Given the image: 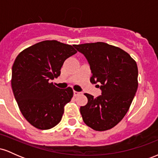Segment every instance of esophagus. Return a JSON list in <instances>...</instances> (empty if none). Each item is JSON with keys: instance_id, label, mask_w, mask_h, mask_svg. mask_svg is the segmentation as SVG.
Listing matches in <instances>:
<instances>
[{"instance_id": "obj_1", "label": "esophagus", "mask_w": 158, "mask_h": 158, "mask_svg": "<svg viewBox=\"0 0 158 158\" xmlns=\"http://www.w3.org/2000/svg\"><path fill=\"white\" fill-rule=\"evenodd\" d=\"M79 94H81L80 92L76 91V90H74V91H73V95H74V97H77V96L79 95Z\"/></svg>"}]
</instances>
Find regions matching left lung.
Listing matches in <instances>:
<instances>
[{"label":"left lung","mask_w":158,"mask_h":158,"mask_svg":"<svg viewBox=\"0 0 158 158\" xmlns=\"http://www.w3.org/2000/svg\"><path fill=\"white\" fill-rule=\"evenodd\" d=\"M89 63L90 82L99 83L102 95L85 94L88 103L81 106L83 121L95 131L117 126L125 117L138 87V69L128 52L104 42L74 45Z\"/></svg>","instance_id":"left-lung-1"}]
</instances>
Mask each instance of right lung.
I'll return each instance as SVG.
<instances>
[{
  "label": "right lung",
  "instance_id": "1",
  "mask_svg": "<svg viewBox=\"0 0 158 158\" xmlns=\"http://www.w3.org/2000/svg\"><path fill=\"white\" fill-rule=\"evenodd\" d=\"M73 46L56 40L36 43L21 51L12 65V91L24 118L38 129L47 130L61 121L71 100L70 87L60 89L50 82L61 73L64 61L77 53Z\"/></svg>",
  "mask_w": 158,
  "mask_h": 158
}]
</instances>
